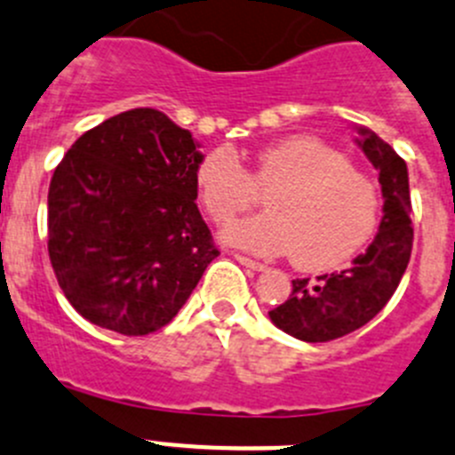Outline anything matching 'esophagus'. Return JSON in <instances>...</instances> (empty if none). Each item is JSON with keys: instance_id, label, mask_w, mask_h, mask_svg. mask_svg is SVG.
<instances>
[{"instance_id": "1", "label": "esophagus", "mask_w": 455, "mask_h": 455, "mask_svg": "<svg viewBox=\"0 0 455 455\" xmlns=\"http://www.w3.org/2000/svg\"><path fill=\"white\" fill-rule=\"evenodd\" d=\"M235 260L237 263H243L244 267L256 269V272H263L265 269V263H260V260H253V258H249V256H243V253H235Z\"/></svg>"}]
</instances>
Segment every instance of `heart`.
<instances>
[{
  "mask_svg": "<svg viewBox=\"0 0 455 455\" xmlns=\"http://www.w3.org/2000/svg\"><path fill=\"white\" fill-rule=\"evenodd\" d=\"M199 197L218 224H228L267 192L265 215L227 228L228 243L263 256L292 253L301 269H331L349 260L379 227L380 192L345 154L313 136L263 147L247 170L228 147L197 165Z\"/></svg>",
  "mask_w": 455,
  "mask_h": 455,
  "instance_id": "heart-1",
  "label": "heart"
}]
</instances>
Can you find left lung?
<instances>
[{
  "mask_svg": "<svg viewBox=\"0 0 455 455\" xmlns=\"http://www.w3.org/2000/svg\"><path fill=\"white\" fill-rule=\"evenodd\" d=\"M360 147L379 170L383 220L370 247L342 272L292 281V294L269 310L274 324L304 342H331L354 333L383 310L403 276L412 251L411 190L406 161L376 133L360 129Z\"/></svg>",
  "mask_w": 455,
  "mask_h": 455,
  "instance_id": "1",
  "label": "left lung"
}]
</instances>
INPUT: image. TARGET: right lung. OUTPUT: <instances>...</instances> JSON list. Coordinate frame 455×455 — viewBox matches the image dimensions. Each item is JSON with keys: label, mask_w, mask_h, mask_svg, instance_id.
I'll list each match as a JSON object with an SVG mask.
<instances>
[{"label": "right lung", "mask_w": 455, "mask_h": 455, "mask_svg": "<svg viewBox=\"0 0 455 455\" xmlns=\"http://www.w3.org/2000/svg\"><path fill=\"white\" fill-rule=\"evenodd\" d=\"M202 154L156 108L108 117L69 147L47 197V251L72 308L122 335L170 324L220 256L197 208Z\"/></svg>", "instance_id": "add662e5"}]
</instances>
